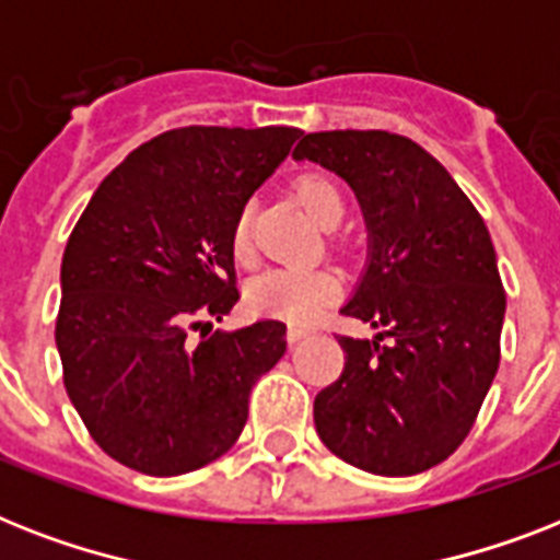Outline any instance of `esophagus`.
Returning <instances> with one entry per match:
<instances>
[{"label":"esophagus","instance_id":"1","mask_svg":"<svg viewBox=\"0 0 560 560\" xmlns=\"http://www.w3.org/2000/svg\"><path fill=\"white\" fill-rule=\"evenodd\" d=\"M285 335H289V343H298V341H303V338H308V335H312V329H308V326L292 324Z\"/></svg>","mask_w":560,"mask_h":560}]
</instances>
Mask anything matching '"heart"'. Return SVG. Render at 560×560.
Wrapping results in <instances>:
<instances>
[{"label": "heart", "mask_w": 560, "mask_h": 560, "mask_svg": "<svg viewBox=\"0 0 560 560\" xmlns=\"http://www.w3.org/2000/svg\"><path fill=\"white\" fill-rule=\"evenodd\" d=\"M294 194L317 225L335 228L343 217L341 190L320 176L298 182ZM231 248L236 259L252 257V210L245 208L231 231ZM341 294V277L332 268L320 266H283L268 268L248 285V303L254 312L280 317L289 324H312L329 303Z\"/></svg>", "instance_id": "b5f03b06"}]
</instances>
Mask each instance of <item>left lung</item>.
I'll use <instances>...</instances> for the list:
<instances>
[{"label":"left lung","instance_id":"8db88e82","mask_svg":"<svg viewBox=\"0 0 560 560\" xmlns=\"http://www.w3.org/2000/svg\"><path fill=\"white\" fill-rule=\"evenodd\" d=\"M292 159L355 190L370 259L341 312L378 329L373 341L338 335L343 373L315 396L317 436L361 471H428L463 445L498 373L506 292L489 228L405 136L308 132Z\"/></svg>","mask_w":560,"mask_h":560}]
</instances>
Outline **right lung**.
Segmentation results:
<instances>
[{
	"instance_id": "obj_1",
	"label": "right lung",
	"mask_w": 560,
	"mask_h": 560,
	"mask_svg": "<svg viewBox=\"0 0 560 560\" xmlns=\"http://www.w3.org/2000/svg\"><path fill=\"white\" fill-rule=\"evenodd\" d=\"M301 136L170 129L120 161L78 219L54 338L71 405L120 465L176 477L240 440L252 387L285 352V324L210 332V320L240 301L236 217Z\"/></svg>"
}]
</instances>
